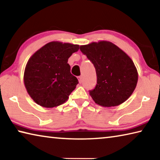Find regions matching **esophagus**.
Instances as JSON below:
<instances>
[{"mask_svg":"<svg viewBox=\"0 0 160 160\" xmlns=\"http://www.w3.org/2000/svg\"><path fill=\"white\" fill-rule=\"evenodd\" d=\"M78 81H79L80 83L82 82V76H78Z\"/></svg>","mask_w":160,"mask_h":160,"instance_id":"34e87169","label":"esophagus"}]
</instances>
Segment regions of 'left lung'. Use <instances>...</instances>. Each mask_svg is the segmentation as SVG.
I'll list each match as a JSON object with an SVG mask.
<instances>
[{"mask_svg": "<svg viewBox=\"0 0 160 160\" xmlns=\"http://www.w3.org/2000/svg\"><path fill=\"white\" fill-rule=\"evenodd\" d=\"M80 49L95 68L97 85L90 90V94L96 104L110 107L126 101L133 92L138 78L131 58L107 41L80 46Z\"/></svg>", "mask_w": 160, "mask_h": 160, "instance_id": "1", "label": "left lung"}]
</instances>
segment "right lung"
<instances>
[{
    "instance_id": "add662e5",
    "label": "right lung",
    "mask_w": 160,
    "mask_h": 160,
    "mask_svg": "<svg viewBox=\"0 0 160 160\" xmlns=\"http://www.w3.org/2000/svg\"><path fill=\"white\" fill-rule=\"evenodd\" d=\"M79 45L51 42L36 51L26 65L24 83L37 104L52 108L67 101L78 84L68 61Z\"/></svg>"
}]
</instances>
